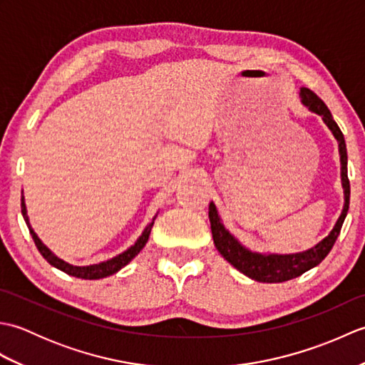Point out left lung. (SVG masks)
Segmentation results:
<instances>
[{"mask_svg":"<svg viewBox=\"0 0 365 365\" xmlns=\"http://www.w3.org/2000/svg\"><path fill=\"white\" fill-rule=\"evenodd\" d=\"M301 102L304 103L312 113L319 114L323 118L324 123L329 127L332 135L336 136L339 143V152H340V163H342V187L345 192V204L342 215L339 216L334 229L329 232L327 238H323L319 245H315L311 250L298 254H259L246 250L245 246L238 243L229 234V230L222 226V222L216 212V207L213 202L208 205V218L212 224V235L216 250L226 259L230 265H234L240 273L254 279L259 282H284L290 281L306 273L311 268L317 267L319 263L327 257L329 251L334 246L336 240L342 229V224L345 221V216L348 213V207H350V180H348V169H346V145L344 133L340 131L336 120L332 119V114L324 105L323 100L314 94L311 89L302 88L301 89Z\"/></svg>","mask_w":365,"mask_h":365,"instance_id":"8db88e82","label":"left lung"}]
</instances>
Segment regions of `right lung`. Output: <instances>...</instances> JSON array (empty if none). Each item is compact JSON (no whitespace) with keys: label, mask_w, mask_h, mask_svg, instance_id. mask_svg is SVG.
<instances>
[{"label":"right lung","mask_w":365,"mask_h":365,"mask_svg":"<svg viewBox=\"0 0 365 365\" xmlns=\"http://www.w3.org/2000/svg\"><path fill=\"white\" fill-rule=\"evenodd\" d=\"M21 215L23 218H25L26 221V226L29 229V234L31 237H33L34 243L37 246L38 252H41L43 255V259L50 263V265H53L54 268H58L61 271H64V273L71 274V276H75V277H80V279H102V277H106V276H111L114 273H118V271L120 268H123L127 265V263L131 262V259H135L136 255L139 254V251L143 250V247L145 246L147 240H149V235H150V230H152V226H153V221L149 224L144 229V232L141 234V237H139L136 240V243L133 246H130L128 250L125 252H122L119 255H115V257L106 260V262H102V263H96V265H89V267H73L71 265V263H67L64 260L58 259L56 255H54L48 247H46L41 240H38V237L36 235V232L33 230V227L29 226V220H28V215H26V205H25V199H23L21 196ZM155 220V218H153Z\"/></svg>","instance_id":"add662e5"}]
</instances>
